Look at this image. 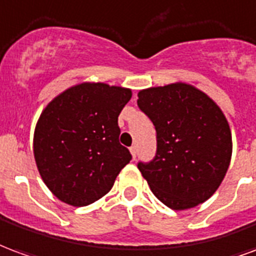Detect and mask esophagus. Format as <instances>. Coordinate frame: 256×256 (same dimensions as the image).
Instances as JSON below:
<instances>
[{"mask_svg":"<svg viewBox=\"0 0 256 256\" xmlns=\"http://www.w3.org/2000/svg\"><path fill=\"white\" fill-rule=\"evenodd\" d=\"M130 156H132V158L135 160L136 158V146H130Z\"/></svg>","mask_w":256,"mask_h":256,"instance_id":"34e87169","label":"esophagus"}]
</instances>
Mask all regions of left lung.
I'll use <instances>...</instances> for the list:
<instances>
[{
	"mask_svg": "<svg viewBox=\"0 0 256 256\" xmlns=\"http://www.w3.org/2000/svg\"><path fill=\"white\" fill-rule=\"evenodd\" d=\"M138 96L156 130V158L138 165L151 192L173 210L206 202L232 158V132L221 108L184 82L140 90Z\"/></svg>",
	"mask_w": 256,
	"mask_h": 256,
	"instance_id": "left-lung-1",
	"label": "left lung"
}]
</instances>
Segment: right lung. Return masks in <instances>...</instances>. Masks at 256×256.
Here are the masks:
<instances>
[{
  "instance_id": "add662e5",
  "label": "right lung",
  "mask_w": 256,
  "mask_h": 256,
  "mask_svg": "<svg viewBox=\"0 0 256 256\" xmlns=\"http://www.w3.org/2000/svg\"><path fill=\"white\" fill-rule=\"evenodd\" d=\"M132 90L83 82L54 96L34 130V158L54 196L87 206L112 190L130 154L118 142V114Z\"/></svg>"
}]
</instances>
